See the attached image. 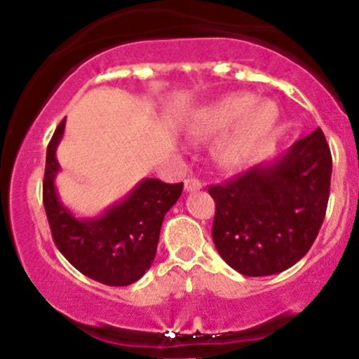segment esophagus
Returning <instances> with one entry per match:
<instances>
[{
  "label": "esophagus",
  "instance_id": "obj_1",
  "mask_svg": "<svg viewBox=\"0 0 359 359\" xmlns=\"http://www.w3.org/2000/svg\"><path fill=\"white\" fill-rule=\"evenodd\" d=\"M201 187H203V184H201L199 180H197V179H185V182H184V189H185V192L199 191Z\"/></svg>",
  "mask_w": 359,
  "mask_h": 359
}]
</instances>
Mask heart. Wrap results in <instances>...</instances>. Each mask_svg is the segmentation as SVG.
<instances>
[{
	"instance_id": "1",
	"label": "heart",
	"mask_w": 359,
	"mask_h": 359,
	"mask_svg": "<svg viewBox=\"0 0 359 359\" xmlns=\"http://www.w3.org/2000/svg\"><path fill=\"white\" fill-rule=\"evenodd\" d=\"M278 118L277 102L270 97L231 93L194 111L185 130L196 140H211L228 129L214 145L212 156L222 168H240L266 142Z\"/></svg>"
}]
</instances>
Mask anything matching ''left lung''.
Wrapping results in <instances>:
<instances>
[{"label":"left lung","instance_id":"left-lung-1","mask_svg":"<svg viewBox=\"0 0 359 359\" xmlns=\"http://www.w3.org/2000/svg\"><path fill=\"white\" fill-rule=\"evenodd\" d=\"M331 172V150L317 128L273 162L211 185L212 241L221 258L246 277L295 265L323 226Z\"/></svg>","mask_w":359,"mask_h":359}]
</instances>
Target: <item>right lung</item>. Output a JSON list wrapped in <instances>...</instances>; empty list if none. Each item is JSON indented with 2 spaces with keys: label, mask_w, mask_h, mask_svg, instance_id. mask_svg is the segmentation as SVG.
<instances>
[{
  "label": "right lung",
  "mask_w": 359,
  "mask_h": 359,
  "mask_svg": "<svg viewBox=\"0 0 359 359\" xmlns=\"http://www.w3.org/2000/svg\"><path fill=\"white\" fill-rule=\"evenodd\" d=\"M64 128L62 119L47 147L43 177V208L53 243L86 277L111 287L130 285L154 263L163 217L179 201L184 184L143 179L101 216L76 217L62 204L55 189L60 170L55 151Z\"/></svg>",
  "instance_id": "right-lung-1"
}]
</instances>
